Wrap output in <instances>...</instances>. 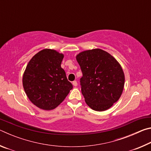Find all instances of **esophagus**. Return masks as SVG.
<instances>
[{
    "instance_id": "1",
    "label": "esophagus",
    "mask_w": 151,
    "mask_h": 151,
    "mask_svg": "<svg viewBox=\"0 0 151 151\" xmlns=\"http://www.w3.org/2000/svg\"><path fill=\"white\" fill-rule=\"evenodd\" d=\"M73 86H77V82H76V81H73Z\"/></svg>"
}]
</instances>
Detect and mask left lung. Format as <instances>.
<instances>
[{"mask_svg":"<svg viewBox=\"0 0 151 151\" xmlns=\"http://www.w3.org/2000/svg\"><path fill=\"white\" fill-rule=\"evenodd\" d=\"M76 58L83 73L81 92L86 103L96 111L111 108L124 88V74L121 65L100 48L83 51Z\"/></svg>","mask_w":151,"mask_h":151,"instance_id":"1","label":"left lung"}]
</instances>
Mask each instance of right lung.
<instances>
[{
  "mask_svg": "<svg viewBox=\"0 0 151 151\" xmlns=\"http://www.w3.org/2000/svg\"><path fill=\"white\" fill-rule=\"evenodd\" d=\"M64 55L45 48L28 63L22 76V85L28 98L39 109H55L73 88L61 68Z\"/></svg>",
  "mask_w": 151,
  "mask_h": 151,
  "instance_id": "add662e5",
  "label": "right lung"
}]
</instances>
